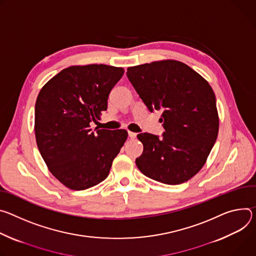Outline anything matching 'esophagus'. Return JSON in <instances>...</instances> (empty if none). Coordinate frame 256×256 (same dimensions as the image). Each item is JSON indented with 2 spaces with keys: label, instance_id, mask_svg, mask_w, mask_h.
I'll use <instances>...</instances> for the list:
<instances>
[{
  "label": "esophagus",
  "instance_id": "obj_1",
  "mask_svg": "<svg viewBox=\"0 0 256 256\" xmlns=\"http://www.w3.org/2000/svg\"><path fill=\"white\" fill-rule=\"evenodd\" d=\"M128 135H129V137H130L131 139H134V138L136 137V135H137V134H136V133H134V132L129 131V132H128Z\"/></svg>",
  "mask_w": 256,
  "mask_h": 256
}]
</instances>
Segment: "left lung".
<instances>
[{
    "mask_svg": "<svg viewBox=\"0 0 256 256\" xmlns=\"http://www.w3.org/2000/svg\"><path fill=\"white\" fill-rule=\"evenodd\" d=\"M127 77L148 108L162 110V138L140 133L144 152L135 162L158 182L177 185L204 166L218 133V114L210 83L188 65L162 60L127 69Z\"/></svg>",
    "mask_w": 256,
    "mask_h": 256,
    "instance_id": "obj_1",
    "label": "left lung"
}]
</instances>
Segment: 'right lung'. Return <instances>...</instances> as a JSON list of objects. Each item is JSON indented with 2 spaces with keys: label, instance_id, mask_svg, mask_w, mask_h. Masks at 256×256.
<instances>
[{
  "label": "right lung",
  "instance_id": "add662e5",
  "mask_svg": "<svg viewBox=\"0 0 256 256\" xmlns=\"http://www.w3.org/2000/svg\"><path fill=\"white\" fill-rule=\"evenodd\" d=\"M124 74L104 64L63 69L40 90L34 110L38 150L48 171L64 186L84 190L104 181L124 146L123 129L90 128L108 108V98Z\"/></svg>",
  "mask_w": 256,
  "mask_h": 256
}]
</instances>
